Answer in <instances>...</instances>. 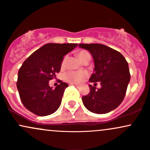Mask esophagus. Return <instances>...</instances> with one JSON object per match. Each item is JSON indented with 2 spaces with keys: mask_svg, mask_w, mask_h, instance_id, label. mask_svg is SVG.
Wrapping results in <instances>:
<instances>
[{
  "mask_svg": "<svg viewBox=\"0 0 150 150\" xmlns=\"http://www.w3.org/2000/svg\"><path fill=\"white\" fill-rule=\"evenodd\" d=\"M71 85H73V86H75V87H76L77 88H80V86H79V85H75V84H71Z\"/></svg>",
  "mask_w": 150,
  "mask_h": 150,
  "instance_id": "esophagus-1",
  "label": "esophagus"
}]
</instances>
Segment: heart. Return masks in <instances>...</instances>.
Returning <instances> with one entry per match:
<instances>
[{
    "instance_id": "b5f03b06",
    "label": "heart",
    "mask_w": 150,
    "mask_h": 150,
    "mask_svg": "<svg viewBox=\"0 0 150 150\" xmlns=\"http://www.w3.org/2000/svg\"><path fill=\"white\" fill-rule=\"evenodd\" d=\"M77 56L79 59L81 61L85 63L87 61H90L91 56L88 51L85 50H82L77 52ZM67 61V56H65L63 58V61L61 62V68H63L65 66V63ZM88 77V73L86 71H80V72H75V71H70L65 74V80L72 84H75V85H79L81 82H82L85 78Z\"/></svg>"
}]
</instances>
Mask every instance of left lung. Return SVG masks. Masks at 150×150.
<instances>
[{
	"label": "left lung",
	"mask_w": 150,
	"mask_h": 150,
	"mask_svg": "<svg viewBox=\"0 0 150 150\" xmlns=\"http://www.w3.org/2000/svg\"><path fill=\"white\" fill-rule=\"evenodd\" d=\"M79 46L88 50L94 58V73L89 80L100 82L101 85L97 89L89 85L90 92L82 98L84 106L97 114L110 112L125 97L130 79L128 62L120 52L103 44H80Z\"/></svg>",
	"instance_id": "1"
}]
</instances>
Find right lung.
Wrapping results in <instances>:
<instances>
[{
    "label": "right lung",
    "instance_id": "add662e5",
    "mask_svg": "<svg viewBox=\"0 0 150 150\" xmlns=\"http://www.w3.org/2000/svg\"><path fill=\"white\" fill-rule=\"evenodd\" d=\"M77 44H45L31 54L18 71V87L22 104L39 116L56 112L61 104L63 93L68 85L59 80L56 88L50 87L49 80L56 78L61 70L63 56L75 49Z\"/></svg>",
    "mask_w": 150,
    "mask_h": 150
}]
</instances>
